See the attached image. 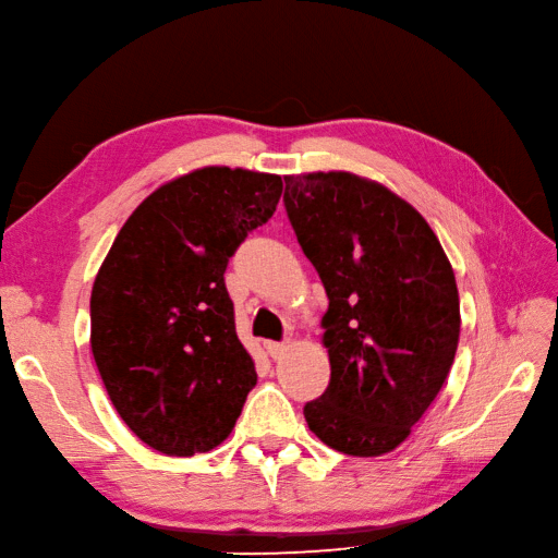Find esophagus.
I'll return each instance as SVG.
<instances>
[{
    "label": "esophagus",
    "mask_w": 558,
    "mask_h": 558,
    "mask_svg": "<svg viewBox=\"0 0 558 558\" xmlns=\"http://www.w3.org/2000/svg\"><path fill=\"white\" fill-rule=\"evenodd\" d=\"M265 350H267V355H269L271 360H279V357L283 355V352L289 350V343H287V341H283V343H277V341H267V343H265Z\"/></svg>",
    "instance_id": "obj_1"
}]
</instances>
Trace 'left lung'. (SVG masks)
Returning a JSON list of instances; mask_svg holds the SVG:
<instances>
[{
	"instance_id": "8db88e82",
	"label": "left lung",
	"mask_w": 558,
	"mask_h": 558,
	"mask_svg": "<svg viewBox=\"0 0 558 558\" xmlns=\"http://www.w3.org/2000/svg\"><path fill=\"white\" fill-rule=\"evenodd\" d=\"M283 206L329 295L331 378L305 404L315 436L350 457L396 450L440 392L459 343V293L428 222L352 172L283 177Z\"/></svg>"
}]
</instances>
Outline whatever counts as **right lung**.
I'll return each mask as SVG.
<instances>
[{
  "instance_id": "right-lung-1",
  "label": "right lung",
  "mask_w": 558,
  "mask_h": 558,
  "mask_svg": "<svg viewBox=\"0 0 558 558\" xmlns=\"http://www.w3.org/2000/svg\"><path fill=\"white\" fill-rule=\"evenodd\" d=\"M281 189L279 174L241 168L177 177L128 217L94 279L101 381L134 436L162 454L220 445L257 381L225 269L275 215Z\"/></svg>"
}]
</instances>
